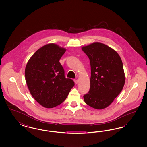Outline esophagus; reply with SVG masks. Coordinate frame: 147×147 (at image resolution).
Returning <instances> with one entry per match:
<instances>
[{
	"label": "esophagus",
	"instance_id": "1",
	"mask_svg": "<svg viewBox=\"0 0 147 147\" xmlns=\"http://www.w3.org/2000/svg\"><path fill=\"white\" fill-rule=\"evenodd\" d=\"M74 83H75V84H78V80H77V79H74Z\"/></svg>",
	"mask_w": 147,
	"mask_h": 147
}]
</instances>
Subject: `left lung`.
I'll list each match as a JSON object with an SVG mask.
<instances>
[{
    "instance_id": "8db88e82",
    "label": "left lung",
    "mask_w": 147,
    "mask_h": 147,
    "mask_svg": "<svg viewBox=\"0 0 147 147\" xmlns=\"http://www.w3.org/2000/svg\"><path fill=\"white\" fill-rule=\"evenodd\" d=\"M89 58L90 86L84 96L87 105L97 110L111 105L125 83L123 64L118 53L110 47L94 42L82 47Z\"/></svg>"
}]
</instances>
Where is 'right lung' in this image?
Wrapping results in <instances>:
<instances>
[{
    "label": "right lung",
    "instance_id": "add662e5",
    "mask_svg": "<svg viewBox=\"0 0 147 147\" xmlns=\"http://www.w3.org/2000/svg\"><path fill=\"white\" fill-rule=\"evenodd\" d=\"M66 49L55 43L44 45L36 51L26 64L25 74L32 97L46 108L62 104L74 86V82L64 77L59 61Z\"/></svg>",
    "mask_w": 147,
    "mask_h": 147
}]
</instances>
